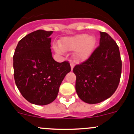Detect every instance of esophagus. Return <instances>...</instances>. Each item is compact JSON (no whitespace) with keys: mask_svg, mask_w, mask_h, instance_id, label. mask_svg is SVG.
Instances as JSON below:
<instances>
[{"mask_svg":"<svg viewBox=\"0 0 134 134\" xmlns=\"http://www.w3.org/2000/svg\"><path fill=\"white\" fill-rule=\"evenodd\" d=\"M70 67H71V70H72L73 68L74 67V64L73 62H70Z\"/></svg>","mask_w":134,"mask_h":134,"instance_id":"esophagus-1","label":"esophagus"}]
</instances>
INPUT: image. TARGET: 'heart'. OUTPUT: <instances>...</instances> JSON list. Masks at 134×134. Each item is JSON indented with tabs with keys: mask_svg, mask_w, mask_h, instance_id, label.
Instances as JSON below:
<instances>
[{
	"mask_svg": "<svg viewBox=\"0 0 134 134\" xmlns=\"http://www.w3.org/2000/svg\"><path fill=\"white\" fill-rule=\"evenodd\" d=\"M97 43L95 36L86 34L72 37H64L60 41V46L54 45V49L58 54L64 51H74L73 58L77 62H83L88 60L93 53Z\"/></svg>",
	"mask_w": 134,
	"mask_h": 134,
	"instance_id": "1",
	"label": "heart"
}]
</instances>
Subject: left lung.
Wrapping results in <instances>:
<instances>
[{
  "label": "left lung",
  "mask_w": 134,
  "mask_h": 134,
  "mask_svg": "<svg viewBox=\"0 0 134 134\" xmlns=\"http://www.w3.org/2000/svg\"><path fill=\"white\" fill-rule=\"evenodd\" d=\"M100 34V45L88 59L73 69L77 95L88 104H97L112 96L121 77L118 46L108 34Z\"/></svg>",
  "instance_id": "obj_1"
}]
</instances>
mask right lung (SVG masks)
Returning a JSON list of instances; mask_svg holds the SVG:
<instances>
[{
    "label": "right lung",
    "mask_w": 134,
    "mask_h": 134,
    "mask_svg": "<svg viewBox=\"0 0 134 134\" xmlns=\"http://www.w3.org/2000/svg\"><path fill=\"white\" fill-rule=\"evenodd\" d=\"M53 31L38 30L19 41L14 56L15 83L27 101L44 105L53 102L63 79L70 72L69 62L53 58L49 37Z\"/></svg>",
    "instance_id": "1"
}]
</instances>
